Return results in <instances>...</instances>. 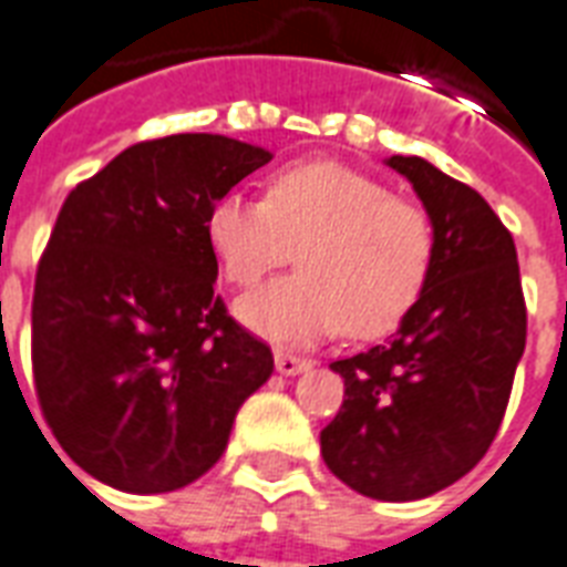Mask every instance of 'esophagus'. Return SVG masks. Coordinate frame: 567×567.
<instances>
[{
	"label": "esophagus",
	"instance_id": "obj_1",
	"mask_svg": "<svg viewBox=\"0 0 567 567\" xmlns=\"http://www.w3.org/2000/svg\"><path fill=\"white\" fill-rule=\"evenodd\" d=\"M276 360V371L279 374H297V371H306L312 362L306 360V357H297L293 351H285V348H276L274 353Z\"/></svg>",
	"mask_w": 567,
	"mask_h": 567
}]
</instances>
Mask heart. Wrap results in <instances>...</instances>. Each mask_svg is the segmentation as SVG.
Returning a JSON list of instances; mask_svg holds the SVG:
<instances>
[{
    "label": "heart",
    "mask_w": 567,
    "mask_h": 567,
    "mask_svg": "<svg viewBox=\"0 0 567 567\" xmlns=\"http://www.w3.org/2000/svg\"><path fill=\"white\" fill-rule=\"evenodd\" d=\"M207 240L237 288H252L297 252L300 274L237 302L246 327L276 341L339 332L383 336L410 312L434 261V226L419 202L332 159L276 172L267 198L219 196Z\"/></svg>",
    "instance_id": "obj_1"
}]
</instances>
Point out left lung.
I'll return each instance as SVG.
<instances>
[{
  "instance_id": "obj_1",
  "label": "left lung",
  "mask_w": 567,
  "mask_h": 567,
  "mask_svg": "<svg viewBox=\"0 0 567 567\" xmlns=\"http://www.w3.org/2000/svg\"><path fill=\"white\" fill-rule=\"evenodd\" d=\"M434 223V261L401 330L330 365L344 401L321 431L330 473L386 503L457 482L494 443L526 348L512 231L485 198L422 157H389Z\"/></svg>"
}]
</instances>
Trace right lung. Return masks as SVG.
I'll return each instance as SVG.
<instances>
[{"label":"right lung","instance_id":"right-lung-1","mask_svg":"<svg viewBox=\"0 0 567 567\" xmlns=\"http://www.w3.org/2000/svg\"><path fill=\"white\" fill-rule=\"evenodd\" d=\"M267 159L178 133L130 145L64 198L34 274V395L59 446L103 485L196 482L274 374L270 344L214 293L207 240L210 205Z\"/></svg>","mask_w":567,"mask_h":567}]
</instances>
